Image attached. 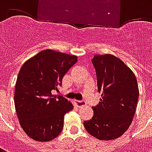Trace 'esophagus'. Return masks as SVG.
I'll list each match as a JSON object with an SVG mask.
<instances>
[{"instance_id": "1", "label": "esophagus", "mask_w": 152, "mask_h": 152, "mask_svg": "<svg viewBox=\"0 0 152 152\" xmlns=\"http://www.w3.org/2000/svg\"><path fill=\"white\" fill-rule=\"evenodd\" d=\"M75 104H76V107H85L86 105V103L84 101H78V100H75Z\"/></svg>"}]
</instances>
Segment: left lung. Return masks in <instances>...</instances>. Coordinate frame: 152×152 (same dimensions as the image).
<instances>
[{
  "mask_svg": "<svg viewBox=\"0 0 152 152\" xmlns=\"http://www.w3.org/2000/svg\"><path fill=\"white\" fill-rule=\"evenodd\" d=\"M92 63L102 98L92 107V119L84 121V126L99 140L115 139L133 121L139 94L137 78L122 60L110 53L95 54Z\"/></svg>",
  "mask_w": 152,
  "mask_h": 152,
  "instance_id": "8db88e82",
  "label": "left lung"
}]
</instances>
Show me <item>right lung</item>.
<instances>
[{"label": "right lung", "mask_w": 152, "mask_h": 152, "mask_svg": "<svg viewBox=\"0 0 152 152\" xmlns=\"http://www.w3.org/2000/svg\"><path fill=\"white\" fill-rule=\"evenodd\" d=\"M77 56L45 50L27 60L19 70L15 90L17 116L28 136L38 142L58 137L64 115L73 109L72 102L53 94Z\"/></svg>", "instance_id": "obj_1"}]
</instances>
